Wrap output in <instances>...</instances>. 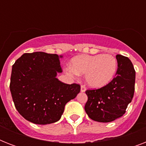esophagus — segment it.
Segmentation results:
<instances>
[{"mask_svg":"<svg viewBox=\"0 0 146 146\" xmlns=\"http://www.w3.org/2000/svg\"><path fill=\"white\" fill-rule=\"evenodd\" d=\"M86 86H83V85H82V86H81V92H86Z\"/></svg>","mask_w":146,"mask_h":146,"instance_id":"34e87169","label":"esophagus"}]
</instances>
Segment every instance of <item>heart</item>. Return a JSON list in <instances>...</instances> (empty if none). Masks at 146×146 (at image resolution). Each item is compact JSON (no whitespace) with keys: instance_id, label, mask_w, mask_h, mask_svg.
<instances>
[{"instance_id":"heart-1","label":"heart","mask_w":146,"mask_h":146,"mask_svg":"<svg viewBox=\"0 0 146 146\" xmlns=\"http://www.w3.org/2000/svg\"><path fill=\"white\" fill-rule=\"evenodd\" d=\"M72 66L64 71L70 77L85 74L86 82L92 88H102L113 80L117 70V60L110 54H80L71 60Z\"/></svg>"}]
</instances>
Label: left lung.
Here are the masks:
<instances>
[{
    "label": "left lung",
    "instance_id": "8db88e82",
    "mask_svg": "<svg viewBox=\"0 0 146 146\" xmlns=\"http://www.w3.org/2000/svg\"><path fill=\"white\" fill-rule=\"evenodd\" d=\"M117 70L108 84L98 89L86 90L88 101L85 111L92 120L108 123L122 117L132 102L135 90L136 71L130 60L116 56Z\"/></svg>",
    "mask_w": 146,
    "mask_h": 146
}]
</instances>
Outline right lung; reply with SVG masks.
<instances>
[{
  "label": "right lung",
  "instance_id": "obj_1",
  "mask_svg": "<svg viewBox=\"0 0 146 146\" xmlns=\"http://www.w3.org/2000/svg\"><path fill=\"white\" fill-rule=\"evenodd\" d=\"M60 57L55 54H23L12 66L10 89L15 107L26 120L35 124L58 121L64 107L80 92L79 84L58 80L62 73Z\"/></svg>",
  "mask_w": 146,
  "mask_h": 146
}]
</instances>
